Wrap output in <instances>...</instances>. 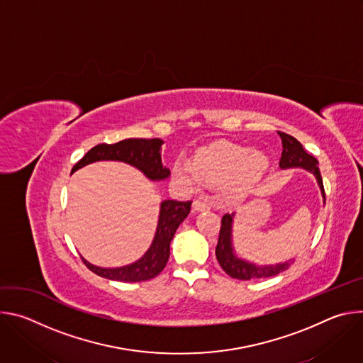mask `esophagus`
I'll return each mask as SVG.
<instances>
[{"label": "esophagus", "mask_w": 363, "mask_h": 363, "mask_svg": "<svg viewBox=\"0 0 363 363\" xmlns=\"http://www.w3.org/2000/svg\"><path fill=\"white\" fill-rule=\"evenodd\" d=\"M210 210V203L203 201V199H195L192 203V211L199 213V211H208Z\"/></svg>", "instance_id": "esophagus-1"}]
</instances>
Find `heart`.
Instances as JSON below:
<instances>
[{"label":"heart","instance_id":"obj_1","mask_svg":"<svg viewBox=\"0 0 363 363\" xmlns=\"http://www.w3.org/2000/svg\"><path fill=\"white\" fill-rule=\"evenodd\" d=\"M196 177L210 185H224L233 196L245 195L262 182L269 160L262 152L231 142H217L201 149L192 160ZM186 174V171H181Z\"/></svg>","mask_w":363,"mask_h":363}]
</instances>
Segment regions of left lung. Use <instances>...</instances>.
I'll use <instances>...</instances> for the list:
<instances>
[{"mask_svg": "<svg viewBox=\"0 0 363 363\" xmlns=\"http://www.w3.org/2000/svg\"><path fill=\"white\" fill-rule=\"evenodd\" d=\"M283 143V152H281V158H280V168H303L308 172H312L318 184L322 189V195L325 198V188H323V181L322 175L318 167V160L304 150L303 145L293 136L279 132ZM233 217L234 214H225L221 220V228H220V235H218V242L216 248V255L217 260L221 266V269L233 279L237 280H254V279H267L280 274L281 272L287 270L290 263L293 260H289L286 263H280L276 266H255L252 263H248L242 258H238L234 252L233 248Z\"/></svg>", "mask_w": 363, "mask_h": 363, "instance_id": "1", "label": "left lung"}]
</instances>
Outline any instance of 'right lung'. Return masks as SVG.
Here are the masks:
<instances>
[{
    "mask_svg": "<svg viewBox=\"0 0 363 363\" xmlns=\"http://www.w3.org/2000/svg\"><path fill=\"white\" fill-rule=\"evenodd\" d=\"M162 140L153 139H125L118 143H100L91 147L73 167V171L96 161H122L142 171L150 181H162L169 177V169L162 165L161 146ZM192 201L167 199L161 203L157 234L149 250L138 262L118 269H103L90 264L82 257L83 263L94 274L116 281H145L157 277L167 266L169 258V244L179 224L191 211Z\"/></svg>",
    "mask_w": 363,
    "mask_h": 363,
    "instance_id": "obj_1",
    "label": "right lung"
}]
</instances>
